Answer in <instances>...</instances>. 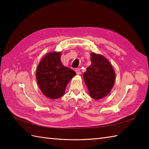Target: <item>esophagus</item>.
<instances>
[{
  "label": "esophagus",
  "instance_id": "obj_1",
  "mask_svg": "<svg viewBox=\"0 0 149 149\" xmlns=\"http://www.w3.org/2000/svg\"><path fill=\"white\" fill-rule=\"evenodd\" d=\"M75 72H76V74L77 75H79L81 74V71H80V69L79 68H76L75 69Z\"/></svg>",
  "mask_w": 149,
  "mask_h": 149
}]
</instances>
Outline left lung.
Returning <instances> with one entry per match:
<instances>
[{
  "label": "left lung",
  "instance_id": "left-lung-1",
  "mask_svg": "<svg viewBox=\"0 0 149 149\" xmlns=\"http://www.w3.org/2000/svg\"><path fill=\"white\" fill-rule=\"evenodd\" d=\"M91 64L84 73L83 78L93 99H100L108 94L115 83V74L108 60L100 54H91Z\"/></svg>",
  "mask_w": 149,
  "mask_h": 149
}]
</instances>
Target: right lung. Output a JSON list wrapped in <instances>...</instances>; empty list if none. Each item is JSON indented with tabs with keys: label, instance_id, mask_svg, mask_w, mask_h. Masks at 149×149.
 I'll return each mask as SVG.
<instances>
[{
	"label": "right lung",
	"instance_id": "add662e5",
	"mask_svg": "<svg viewBox=\"0 0 149 149\" xmlns=\"http://www.w3.org/2000/svg\"><path fill=\"white\" fill-rule=\"evenodd\" d=\"M61 56L58 52L47 54L36 69L38 84L44 95L49 99L62 97L68 82L76 75L73 70L62 64Z\"/></svg>",
	"mask_w": 149,
	"mask_h": 149
}]
</instances>
